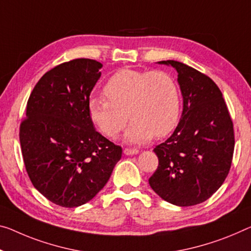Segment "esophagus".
Wrapping results in <instances>:
<instances>
[{
	"label": "esophagus",
	"instance_id": "obj_1",
	"mask_svg": "<svg viewBox=\"0 0 251 251\" xmlns=\"http://www.w3.org/2000/svg\"><path fill=\"white\" fill-rule=\"evenodd\" d=\"M123 152H125L126 155H128V156H132V155H136V153H138L139 150L138 149H132V148H125Z\"/></svg>",
	"mask_w": 251,
	"mask_h": 251
}]
</instances>
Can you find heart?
Segmentation results:
<instances>
[{
	"mask_svg": "<svg viewBox=\"0 0 251 251\" xmlns=\"http://www.w3.org/2000/svg\"><path fill=\"white\" fill-rule=\"evenodd\" d=\"M103 94L106 100H90L88 113L107 138L117 137L129 119L132 123L126 138L133 144L167 136L178 122L179 88L173 76L164 71L121 69L107 80Z\"/></svg>",
	"mask_w": 251,
	"mask_h": 251,
	"instance_id": "1",
	"label": "heart"
}]
</instances>
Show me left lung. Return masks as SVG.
Here are the masks:
<instances>
[{
    "label": "left lung",
    "instance_id": "8db88e82",
    "mask_svg": "<svg viewBox=\"0 0 251 251\" xmlns=\"http://www.w3.org/2000/svg\"><path fill=\"white\" fill-rule=\"evenodd\" d=\"M183 95V113L176 129L153 151L158 167L149 185L161 199L178 206L200 204L217 192L229 174L234 131L228 106L209 76L175 60Z\"/></svg>",
    "mask_w": 251,
    "mask_h": 251
}]
</instances>
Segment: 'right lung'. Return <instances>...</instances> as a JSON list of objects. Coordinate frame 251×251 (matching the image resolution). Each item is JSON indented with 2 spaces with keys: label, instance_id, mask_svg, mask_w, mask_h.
<instances>
[{
  "label": "right lung",
  "instance_id": "add662e5",
  "mask_svg": "<svg viewBox=\"0 0 251 251\" xmlns=\"http://www.w3.org/2000/svg\"><path fill=\"white\" fill-rule=\"evenodd\" d=\"M102 64L78 58L50 69L33 87L20 125L23 161L33 186L50 202L76 207L107 183L122 148L94 129L91 92Z\"/></svg>",
  "mask_w": 251,
  "mask_h": 251
}]
</instances>
